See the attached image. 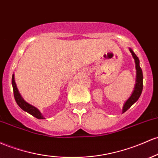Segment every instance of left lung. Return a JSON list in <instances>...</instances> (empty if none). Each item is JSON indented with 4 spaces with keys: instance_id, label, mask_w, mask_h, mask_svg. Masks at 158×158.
<instances>
[{
    "instance_id": "8db88e82",
    "label": "left lung",
    "mask_w": 158,
    "mask_h": 158,
    "mask_svg": "<svg viewBox=\"0 0 158 158\" xmlns=\"http://www.w3.org/2000/svg\"><path fill=\"white\" fill-rule=\"evenodd\" d=\"M130 52L132 54L133 58L135 60V64H136V85H135L134 91L132 94V95L131 96L128 100L126 101V103H124V107H123V112H125L128 109H130L133 103H136L138 100V99L139 98L140 95H141L142 91H143V71H142L141 67H139V60L138 57L135 55V53L133 52V51L131 48H130Z\"/></svg>"
}]
</instances>
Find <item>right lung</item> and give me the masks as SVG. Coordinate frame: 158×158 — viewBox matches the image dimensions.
<instances>
[{
    "label": "right lung",
    "instance_id": "right-lung-1",
    "mask_svg": "<svg viewBox=\"0 0 158 158\" xmlns=\"http://www.w3.org/2000/svg\"><path fill=\"white\" fill-rule=\"evenodd\" d=\"M12 85H13L14 98L15 100V102H16V103L19 105V106L22 110L25 111V112H28V113L31 114V115L34 116V117L37 118L38 119L44 118L43 117V115H41L40 112L36 107L33 106L32 105L27 103V102H25V100H23V98H22V96L20 95V94L19 92L18 89H17L16 88V85H15V82L14 80V75H13V77H12Z\"/></svg>",
    "mask_w": 158,
    "mask_h": 158
}]
</instances>
